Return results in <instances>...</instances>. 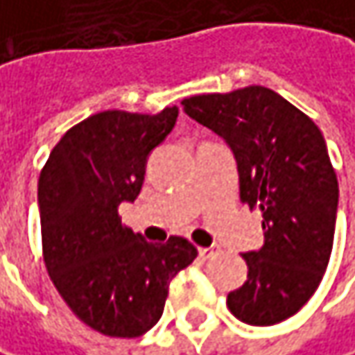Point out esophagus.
<instances>
[{
	"label": "esophagus",
	"instance_id": "esophagus-1",
	"mask_svg": "<svg viewBox=\"0 0 355 355\" xmlns=\"http://www.w3.org/2000/svg\"><path fill=\"white\" fill-rule=\"evenodd\" d=\"M199 256L201 258H211L213 256V250L211 248H199Z\"/></svg>",
	"mask_w": 355,
	"mask_h": 355
}]
</instances>
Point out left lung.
I'll return each mask as SVG.
<instances>
[{
	"label": "left lung",
	"mask_w": 355,
	"mask_h": 355,
	"mask_svg": "<svg viewBox=\"0 0 355 355\" xmlns=\"http://www.w3.org/2000/svg\"><path fill=\"white\" fill-rule=\"evenodd\" d=\"M182 110L230 146L240 199L264 217V245L242 254L248 280L227 295V306L248 325L280 323L313 297L334 248L339 187L323 134L260 85L195 95Z\"/></svg>",
	"instance_id": "obj_1"
}]
</instances>
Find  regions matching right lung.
Instances as JSON below:
<instances>
[{"label": "right lung", "mask_w": 355, "mask_h": 355, "mask_svg": "<svg viewBox=\"0 0 355 355\" xmlns=\"http://www.w3.org/2000/svg\"><path fill=\"white\" fill-rule=\"evenodd\" d=\"M177 117V105L156 115L95 113L60 138L38 178L46 270L71 311L110 338L152 329L171 280L197 258L189 240L146 242L117 215L138 199L148 156Z\"/></svg>", "instance_id": "add662e5"}]
</instances>
